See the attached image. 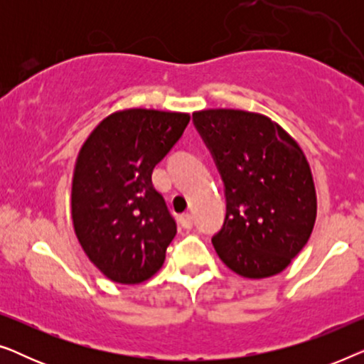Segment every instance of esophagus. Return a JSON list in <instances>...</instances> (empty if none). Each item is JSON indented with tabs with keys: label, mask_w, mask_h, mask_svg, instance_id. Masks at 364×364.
<instances>
[{
	"label": "esophagus",
	"mask_w": 364,
	"mask_h": 364,
	"mask_svg": "<svg viewBox=\"0 0 364 364\" xmlns=\"http://www.w3.org/2000/svg\"><path fill=\"white\" fill-rule=\"evenodd\" d=\"M178 222H181V225L186 228V230H191V228L193 227V218L191 213H183V215L178 218Z\"/></svg>",
	"instance_id": "obj_1"
}]
</instances>
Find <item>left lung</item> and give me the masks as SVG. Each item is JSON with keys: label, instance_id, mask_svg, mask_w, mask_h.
Here are the masks:
<instances>
[{"label": "left lung", "instance_id": "obj_1", "mask_svg": "<svg viewBox=\"0 0 364 364\" xmlns=\"http://www.w3.org/2000/svg\"><path fill=\"white\" fill-rule=\"evenodd\" d=\"M192 121L225 187V220L212 238L217 255L245 278L283 272L306 245L316 218L305 154L262 114L207 109Z\"/></svg>", "mask_w": 364, "mask_h": 364}]
</instances>
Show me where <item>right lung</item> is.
<instances>
[{
	"label": "right lung",
	"instance_id": "obj_1",
	"mask_svg": "<svg viewBox=\"0 0 364 364\" xmlns=\"http://www.w3.org/2000/svg\"><path fill=\"white\" fill-rule=\"evenodd\" d=\"M188 114L126 109L107 116L79 151L71 215L82 250L109 280L146 282L166 260L177 223L152 171L182 137Z\"/></svg>",
	"mask_w": 364,
	"mask_h": 364
}]
</instances>
